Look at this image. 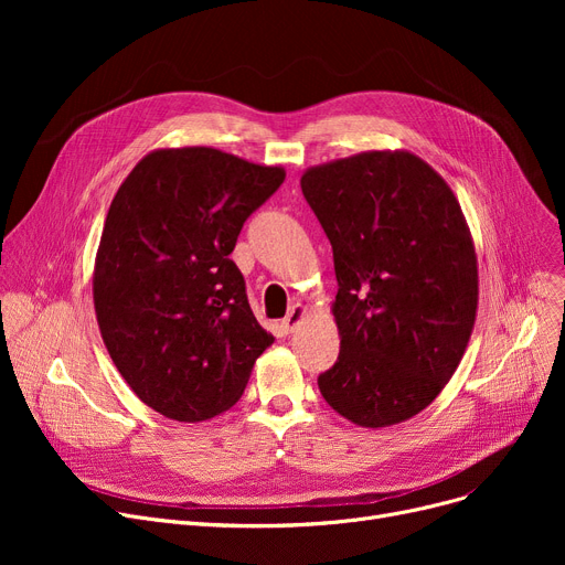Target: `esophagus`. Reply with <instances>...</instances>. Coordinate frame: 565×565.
<instances>
[{"label":"esophagus","mask_w":565,"mask_h":565,"mask_svg":"<svg viewBox=\"0 0 565 565\" xmlns=\"http://www.w3.org/2000/svg\"><path fill=\"white\" fill-rule=\"evenodd\" d=\"M305 318H307V307H302V305H295V307H290V309H288V313H286V318L281 320L279 328L284 330V334H290L295 328H298V324H300Z\"/></svg>","instance_id":"1"}]
</instances>
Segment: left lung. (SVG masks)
<instances>
[{
	"label": "left lung",
	"instance_id": "8db88e82",
	"mask_svg": "<svg viewBox=\"0 0 565 565\" xmlns=\"http://www.w3.org/2000/svg\"><path fill=\"white\" fill-rule=\"evenodd\" d=\"M302 194L334 252L341 350L328 405L362 428L426 409L456 373L479 309V263L447 181L409 151L309 167Z\"/></svg>",
	"mask_w": 565,
	"mask_h": 565
}]
</instances>
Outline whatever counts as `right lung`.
Segmentation results:
<instances>
[{
  "instance_id": "right-lung-1",
  "label": "right lung",
  "mask_w": 565,
  "mask_h": 565,
  "mask_svg": "<svg viewBox=\"0 0 565 565\" xmlns=\"http://www.w3.org/2000/svg\"><path fill=\"white\" fill-rule=\"evenodd\" d=\"M284 178L213 146L158 148L111 199L94 265L98 328L128 387L167 419L233 407L275 343L228 254Z\"/></svg>"
}]
</instances>
